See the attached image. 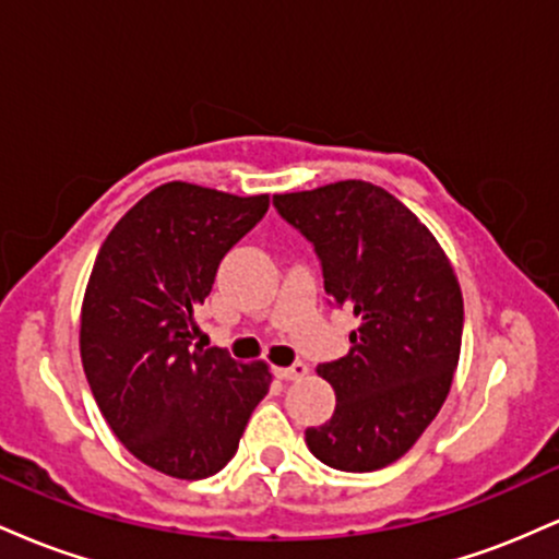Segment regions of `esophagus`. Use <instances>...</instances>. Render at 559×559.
I'll return each instance as SVG.
<instances>
[{
    "label": "esophagus",
    "mask_w": 559,
    "mask_h": 559,
    "mask_svg": "<svg viewBox=\"0 0 559 559\" xmlns=\"http://www.w3.org/2000/svg\"><path fill=\"white\" fill-rule=\"evenodd\" d=\"M273 373H275V378H281V381H297V378L307 373V365L294 362V365H288V368H275Z\"/></svg>",
    "instance_id": "1"
}]
</instances>
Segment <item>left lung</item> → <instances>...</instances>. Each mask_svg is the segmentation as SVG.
Here are the masks:
<instances>
[{
	"instance_id": "obj_1",
	"label": "left lung",
	"mask_w": 559,
	"mask_h": 559,
	"mask_svg": "<svg viewBox=\"0 0 559 559\" xmlns=\"http://www.w3.org/2000/svg\"><path fill=\"white\" fill-rule=\"evenodd\" d=\"M275 210L316 247L331 301L360 320L349 352L318 365L336 409L305 441L346 473L386 467L413 449L452 386L463 292L433 234L386 189L338 181L275 194Z\"/></svg>"
}]
</instances>
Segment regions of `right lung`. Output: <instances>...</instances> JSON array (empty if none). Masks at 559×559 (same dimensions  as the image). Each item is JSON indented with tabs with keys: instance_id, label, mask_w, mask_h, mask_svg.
I'll list each match as a JSON object with an SVG mask.
<instances>
[{
	"instance_id": "obj_1",
	"label": "right lung",
	"mask_w": 559,
	"mask_h": 559,
	"mask_svg": "<svg viewBox=\"0 0 559 559\" xmlns=\"http://www.w3.org/2000/svg\"><path fill=\"white\" fill-rule=\"evenodd\" d=\"M271 197L170 181L110 230L81 307L83 373L112 433L144 465L199 480L223 471L271 370L202 349L197 307L221 260L267 213Z\"/></svg>"
}]
</instances>
